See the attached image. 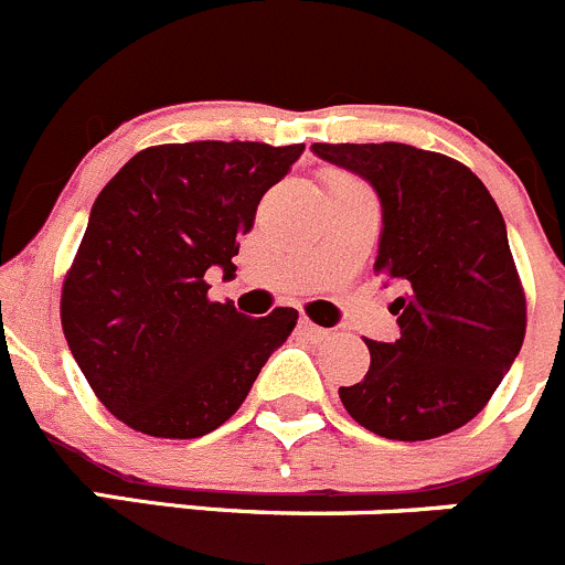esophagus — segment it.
Returning a JSON list of instances; mask_svg holds the SVG:
<instances>
[{
	"label": "esophagus",
	"mask_w": 565,
	"mask_h": 565,
	"mask_svg": "<svg viewBox=\"0 0 565 565\" xmlns=\"http://www.w3.org/2000/svg\"><path fill=\"white\" fill-rule=\"evenodd\" d=\"M298 329H300V334L315 337V340H320V337H329V331H326V329H320V326H315L312 320H307V318H300Z\"/></svg>",
	"instance_id": "esophagus-1"
}]
</instances>
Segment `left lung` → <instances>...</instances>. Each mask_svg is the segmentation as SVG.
Wrapping results in <instances>:
<instances>
[{
  "label": "left lung",
  "mask_w": 565,
  "mask_h": 565,
  "mask_svg": "<svg viewBox=\"0 0 565 565\" xmlns=\"http://www.w3.org/2000/svg\"><path fill=\"white\" fill-rule=\"evenodd\" d=\"M382 203L376 273L398 284L402 337L365 340V379L342 407L387 440L449 435L488 404L524 342L526 300L497 200L466 163L384 145H312Z\"/></svg>",
  "instance_id": "1"
}]
</instances>
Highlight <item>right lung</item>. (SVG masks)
<instances>
[{
	"label": "right lung",
	"instance_id": "1",
	"mask_svg": "<svg viewBox=\"0 0 565 565\" xmlns=\"http://www.w3.org/2000/svg\"><path fill=\"white\" fill-rule=\"evenodd\" d=\"M300 152L265 141L147 147L94 200L61 323L97 398L130 429L178 440L214 431L295 329V309L253 320L209 300L205 270L234 276L258 200Z\"/></svg>",
	"mask_w": 565,
	"mask_h": 565
}]
</instances>
